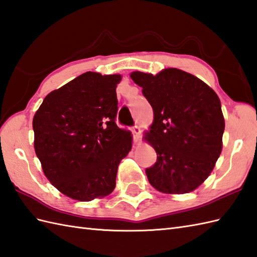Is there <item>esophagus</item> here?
Returning a JSON list of instances; mask_svg holds the SVG:
<instances>
[{
	"instance_id": "34e87169",
	"label": "esophagus",
	"mask_w": 257,
	"mask_h": 257,
	"mask_svg": "<svg viewBox=\"0 0 257 257\" xmlns=\"http://www.w3.org/2000/svg\"><path fill=\"white\" fill-rule=\"evenodd\" d=\"M132 132L134 134V142H135V143H138V142L141 139V132H142V131H141V128L139 126H134L132 128Z\"/></svg>"
}]
</instances>
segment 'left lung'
Listing matches in <instances>:
<instances>
[{
	"label": "left lung",
	"instance_id": "1",
	"mask_svg": "<svg viewBox=\"0 0 257 257\" xmlns=\"http://www.w3.org/2000/svg\"><path fill=\"white\" fill-rule=\"evenodd\" d=\"M154 112L144 136L157 162L146 169L150 184L169 195L191 192L212 172L222 152L224 117L219 96L196 76L177 68L157 75L134 71Z\"/></svg>",
	"mask_w": 257,
	"mask_h": 257
}]
</instances>
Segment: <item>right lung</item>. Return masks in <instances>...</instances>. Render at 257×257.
<instances>
[{"label":"right lung","instance_id":"add662e5","mask_svg":"<svg viewBox=\"0 0 257 257\" xmlns=\"http://www.w3.org/2000/svg\"><path fill=\"white\" fill-rule=\"evenodd\" d=\"M121 79L82 73L48 93L34 115V148L43 172L73 200L110 195L118 165L132 150V134L115 123Z\"/></svg>","mask_w":257,"mask_h":257}]
</instances>
